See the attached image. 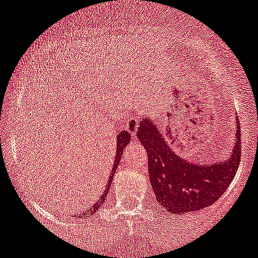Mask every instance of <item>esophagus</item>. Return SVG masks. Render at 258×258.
<instances>
[{
	"instance_id": "34e87169",
	"label": "esophagus",
	"mask_w": 258,
	"mask_h": 258,
	"mask_svg": "<svg viewBox=\"0 0 258 258\" xmlns=\"http://www.w3.org/2000/svg\"><path fill=\"white\" fill-rule=\"evenodd\" d=\"M125 129H126L129 133L132 134V136H136L137 133V129H138V121H137L136 119H127L125 120Z\"/></svg>"
}]
</instances>
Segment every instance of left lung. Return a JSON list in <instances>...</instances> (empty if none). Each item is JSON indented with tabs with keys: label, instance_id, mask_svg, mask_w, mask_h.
I'll use <instances>...</instances> for the list:
<instances>
[{
	"label": "left lung",
	"instance_id": "1",
	"mask_svg": "<svg viewBox=\"0 0 258 258\" xmlns=\"http://www.w3.org/2000/svg\"><path fill=\"white\" fill-rule=\"evenodd\" d=\"M232 153L222 161L195 163L176 154L172 142L146 116L138 121L137 137L148 156V176L159 205L172 214L201 210L223 195L241 161V129L235 115Z\"/></svg>",
	"mask_w": 258,
	"mask_h": 258
}]
</instances>
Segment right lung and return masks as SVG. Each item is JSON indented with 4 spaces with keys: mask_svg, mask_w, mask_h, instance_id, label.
I'll list each match as a JSON object with an SVG mask.
<instances>
[{
    "mask_svg": "<svg viewBox=\"0 0 258 258\" xmlns=\"http://www.w3.org/2000/svg\"><path fill=\"white\" fill-rule=\"evenodd\" d=\"M131 141H132V134L129 133L127 131L120 132V133L116 136V154H115V161H114V166H112V168H111V173H110V177L107 178L106 187H105L104 192L101 194V196L99 198V200H97L96 203L94 204V207L90 208V209L86 210V212H83L82 213L83 215H86V217H88V215H94L97 210L101 209V205L105 203V198H106L107 194H109L110 186H111L112 176H114L115 171L117 170V164H119V162H120V157L122 156L124 148L127 146V144L131 143Z\"/></svg>",
    "mask_w": 258,
    "mask_h": 258,
    "instance_id": "1",
    "label": "right lung"
}]
</instances>
